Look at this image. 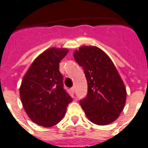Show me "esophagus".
I'll use <instances>...</instances> for the list:
<instances>
[{"label":"esophagus","instance_id":"1","mask_svg":"<svg viewBox=\"0 0 148 148\" xmlns=\"http://www.w3.org/2000/svg\"><path fill=\"white\" fill-rule=\"evenodd\" d=\"M71 91L72 93H74V92H75V88H74V87H72L71 88Z\"/></svg>","mask_w":148,"mask_h":148}]
</instances>
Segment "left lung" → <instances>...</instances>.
Returning <instances> with one entry per match:
<instances>
[{
    "mask_svg": "<svg viewBox=\"0 0 148 148\" xmlns=\"http://www.w3.org/2000/svg\"><path fill=\"white\" fill-rule=\"evenodd\" d=\"M74 57L84 70L88 93L80 105L89 120L104 126L118 118L126 103L127 91L116 66L105 52L95 47H82Z\"/></svg>",
    "mask_w": 148,
    "mask_h": 148,
    "instance_id": "obj_1",
    "label": "left lung"
}]
</instances>
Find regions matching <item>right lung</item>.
<instances>
[{"label": "right lung", "mask_w": 148, "mask_h": 148, "mask_svg": "<svg viewBox=\"0 0 148 148\" xmlns=\"http://www.w3.org/2000/svg\"><path fill=\"white\" fill-rule=\"evenodd\" d=\"M68 50L50 48L34 60L20 87L22 106L35 123L50 127L59 123L72 101L64 88L59 64Z\"/></svg>", "instance_id": "1"}]
</instances>
